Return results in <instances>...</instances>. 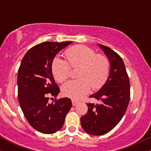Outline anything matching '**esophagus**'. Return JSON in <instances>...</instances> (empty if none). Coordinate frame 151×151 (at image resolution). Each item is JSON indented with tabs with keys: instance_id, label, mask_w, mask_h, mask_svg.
Returning <instances> with one entry per match:
<instances>
[{
	"instance_id": "1",
	"label": "esophagus",
	"mask_w": 151,
	"mask_h": 151,
	"mask_svg": "<svg viewBox=\"0 0 151 151\" xmlns=\"http://www.w3.org/2000/svg\"><path fill=\"white\" fill-rule=\"evenodd\" d=\"M72 105L73 106H76L78 103H79V101H77V100H75V99H72Z\"/></svg>"
}]
</instances>
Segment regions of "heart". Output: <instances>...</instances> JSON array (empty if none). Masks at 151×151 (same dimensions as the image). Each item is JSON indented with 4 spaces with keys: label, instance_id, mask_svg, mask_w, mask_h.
<instances>
[{
    "label": "heart",
    "instance_id": "obj_1",
    "mask_svg": "<svg viewBox=\"0 0 151 151\" xmlns=\"http://www.w3.org/2000/svg\"><path fill=\"white\" fill-rule=\"evenodd\" d=\"M67 61L60 58H55L52 63V72L55 79L63 82L70 76L71 67L78 68L75 80L65 83L62 86L64 94L72 99H80L92 87L101 88L108 79L110 74L111 64L109 58L94 50L83 45L72 47L65 52Z\"/></svg>",
    "mask_w": 151,
    "mask_h": 151
}]
</instances>
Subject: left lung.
<instances>
[{"instance_id": "obj_1", "label": "left lung", "mask_w": 151, "mask_h": 151, "mask_svg": "<svg viewBox=\"0 0 151 151\" xmlns=\"http://www.w3.org/2000/svg\"><path fill=\"white\" fill-rule=\"evenodd\" d=\"M111 64L109 78L99 91L90 97L99 104H86L88 111L81 117V125L86 133L101 136L120 122L130 100V81L122 58L109 47L98 44Z\"/></svg>"}]
</instances>
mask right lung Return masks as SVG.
Returning a JSON list of instances; mask_svg holds the SVG:
<instances>
[{"label":"right lung","mask_w":151,"mask_h":151,"mask_svg":"<svg viewBox=\"0 0 151 151\" xmlns=\"http://www.w3.org/2000/svg\"><path fill=\"white\" fill-rule=\"evenodd\" d=\"M71 43L38 44L27 52L19 67V104L30 126L40 133L51 134L61 129L72 107L67 97L49 102L50 96L56 97L60 91L53 78L52 63L57 54Z\"/></svg>","instance_id":"1"}]
</instances>
